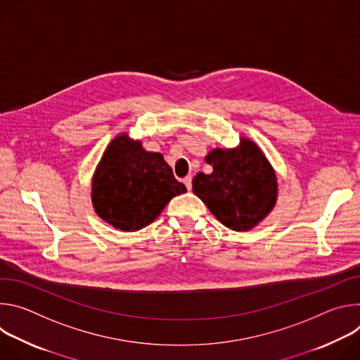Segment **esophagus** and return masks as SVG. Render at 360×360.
Masks as SVG:
<instances>
[{
    "label": "esophagus",
    "instance_id": "esophagus-1",
    "mask_svg": "<svg viewBox=\"0 0 360 360\" xmlns=\"http://www.w3.org/2000/svg\"><path fill=\"white\" fill-rule=\"evenodd\" d=\"M184 184H185V186L188 188V191H191V189H192V176H191V175L185 176V178H184Z\"/></svg>",
    "mask_w": 360,
    "mask_h": 360
}]
</instances>
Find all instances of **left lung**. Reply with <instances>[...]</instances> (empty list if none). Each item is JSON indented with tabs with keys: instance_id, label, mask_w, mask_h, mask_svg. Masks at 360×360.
I'll return each instance as SVG.
<instances>
[{
	"instance_id": "1",
	"label": "left lung",
	"mask_w": 360,
	"mask_h": 360,
	"mask_svg": "<svg viewBox=\"0 0 360 360\" xmlns=\"http://www.w3.org/2000/svg\"><path fill=\"white\" fill-rule=\"evenodd\" d=\"M214 172L192 181L196 196L226 228L248 231L275 207L278 182L262 150L249 139L236 149L217 148L205 158Z\"/></svg>"
}]
</instances>
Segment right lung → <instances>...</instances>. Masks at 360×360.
<instances>
[{"mask_svg": "<svg viewBox=\"0 0 360 360\" xmlns=\"http://www.w3.org/2000/svg\"><path fill=\"white\" fill-rule=\"evenodd\" d=\"M186 192L158 152H146L127 134L107 148L92 178L96 214L121 231H138L155 221L165 205Z\"/></svg>", "mask_w": 360, "mask_h": 360, "instance_id": "add662e5", "label": "right lung"}]
</instances>
